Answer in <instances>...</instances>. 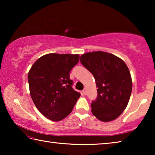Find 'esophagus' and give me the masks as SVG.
I'll return each mask as SVG.
<instances>
[{
  "mask_svg": "<svg viewBox=\"0 0 155 155\" xmlns=\"http://www.w3.org/2000/svg\"><path fill=\"white\" fill-rule=\"evenodd\" d=\"M82 92H83V95H86V94H87V91H86V89H84Z\"/></svg>",
  "mask_w": 155,
  "mask_h": 155,
  "instance_id": "34e87169",
  "label": "esophagus"
}]
</instances>
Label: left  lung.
I'll return each instance as SVG.
<instances>
[{"instance_id": "8db88e82", "label": "left lung", "mask_w": 155, "mask_h": 155, "mask_svg": "<svg viewBox=\"0 0 155 155\" xmlns=\"http://www.w3.org/2000/svg\"><path fill=\"white\" fill-rule=\"evenodd\" d=\"M81 63L93 74L98 96L91 104L97 119L109 122L116 119L126 109L132 91V79L124 61L103 51L87 52Z\"/></svg>"}]
</instances>
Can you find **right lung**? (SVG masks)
Returning <instances> with one entry per match:
<instances>
[{
  "mask_svg": "<svg viewBox=\"0 0 155 155\" xmlns=\"http://www.w3.org/2000/svg\"><path fill=\"white\" fill-rule=\"evenodd\" d=\"M79 61L78 54L50 53L34 63L28 74L30 94L41 114L60 121L72 112L80 93L72 88L70 72Z\"/></svg>",
  "mask_w": 155,
  "mask_h": 155,
  "instance_id": "right-lung-1",
  "label": "right lung"
}]
</instances>
